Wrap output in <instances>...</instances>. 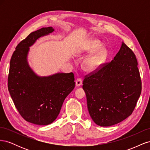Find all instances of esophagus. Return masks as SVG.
Masks as SVG:
<instances>
[{"mask_svg":"<svg viewBox=\"0 0 150 150\" xmlns=\"http://www.w3.org/2000/svg\"><path fill=\"white\" fill-rule=\"evenodd\" d=\"M82 84H83L82 79L78 78V79H76V86H77V87H79V86H80L81 85H82Z\"/></svg>","mask_w":150,"mask_h":150,"instance_id":"34e87169","label":"esophagus"}]
</instances>
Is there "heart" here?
I'll use <instances>...</instances> for the list:
<instances>
[{
  "mask_svg": "<svg viewBox=\"0 0 150 150\" xmlns=\"http://www.w3.org/2000/svg\"><path fill=\"white\" fill-rule=\"evenodd\" d=\"M102 43L98 39H91L86 43L83 48L82 52L89 54L83 61L84 69L88 72H94L98 70L106 61L108 51L106 48L101 47Z\"/></svg>",
  "mask_w": 150,
  "mask_h": 150,
  "instance_id": "b5f03b06",
  "label": "heart"
}]
</instances>
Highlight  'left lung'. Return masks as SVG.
I'll return each mask as SVG.
<instances>
[{
  "label": "left lung",
  "mask_w": 150,
  "mask_h": 150,
  "mask_svg": "<svg viewBox=\"0 0 150 150\" xmlns=\"http://www.w3.org/2000/svg\"><path fill=\"white\" fill-rule=\"evenodd\" d=\"M83 84L95 123L101 126L119 123L132 114L142 93L135 54L122 42L113 60L85 76Z\"/></svg>",
  "instance_id": "left-lung-1"
}]
</instances>
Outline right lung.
I'll list each match as a JSON object with an SVG mask.
<instances>
[{
  "mask_svg": "<svg viewBox=\"0 0 150 150\" xmlns=\"http://www.w3.org/2000/svg\"><path fill=\"white\" fill-rule=\"evenodd\" d=\"M54 30L48 27L31 33L17 45L10 62L8 89L13 102L25 121L38 125H49L57 118L65 98L75 87L72 72L40 77L28 64L29 47Z\"/></svg>",
  "mask_w": 150,
  "mask_h": 150,
  "instance_id": "add662e5",
  "label": "right lung"
}]
</instances>
